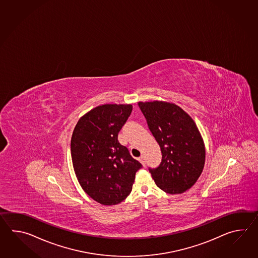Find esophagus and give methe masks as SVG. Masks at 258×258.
<instances>
[{
  "instance_id": "34e87169",
  "label": "esophagus",
  "mask_w": 258,
  "mask_h": 258,
  "mask_svg": "<svg viewBox=\"0 0 258 258\" xmlns=\"http://www.w3.org/2000/svg\"><path fill=\"white\" fill-rule=\"evenodd\" d=\"M138 160L141 162V164H142L143 166H146V160H145L144 157H140V158L138 159Z\"/></svg>"
}]
</instances>
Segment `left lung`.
<instances>
[{"label": "left lung", "instance_id": "left-lung-1", "mask_svg": "<svg viewBox=\"0 0 258 258\" xmlns=\"http://www.w3.org/2000/svg\"><path fill=\"white\" fill-rule=\"evenodd\" d=\"M148 128L159 143L162 159L150 169L157 186L170 194H182L203 171L206 149L196 122L179 106L165 101L138 102Z\"/></svg>", "mask_w": 258, "mask_h": 258}]
</instances>
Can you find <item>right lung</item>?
Masks as SVG:
<instances>
[{
    "instance_id": "obj_1",
    "label": "right lung",
    "mask_w": 258,
    "mask_h": 258,
    "mask_svg": "<svg viewBox=\"0 0 258 258\" xmlns=\"http://www.w3.org/2000/svg\"><path fill=\"white\" fill-rule=\"evenodd\" d=\"M132 110L131 104L98 106L79 119L72 135V161L77 180L101 205L124 200L131 192L136 172L142 168L118 141Z\"/></svg>"
}]
</instances>
